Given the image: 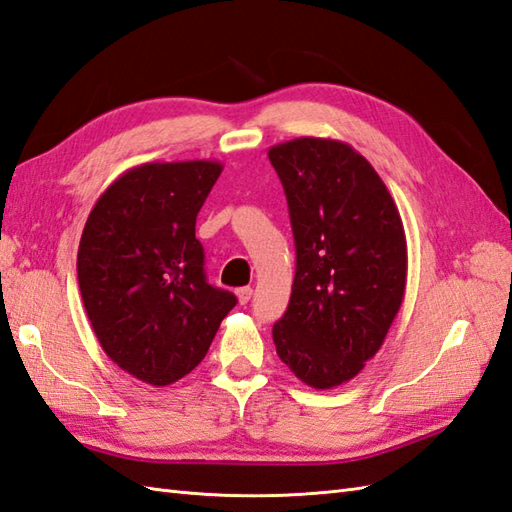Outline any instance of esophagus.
<instances>
[{"label":"esophagus","mask_w":512,"mask_h":512,"mask_svg":"<svg viewBox=\"0 0 512 512\" xmlns=\"http://www.w3.org/2000/svg\"><path fill=\"white\" fill-rule=\"evenodd\" d=\"M252 295H254L252 286H243V289L236 291V297H239V304H241V306H245V304L249 302V299H252Z\"/></svg>","instance_id":"esophagus-1"}]
</instances>
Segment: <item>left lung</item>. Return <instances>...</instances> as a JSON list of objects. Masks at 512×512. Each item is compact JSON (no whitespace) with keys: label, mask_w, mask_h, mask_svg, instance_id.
Listing matches in <instances>:
<instances>
[{"label":"left lung","mask_w":512,"mask_h":512,"mask_svg":"<svg viewBox=\"0 0 512 512\" xmlns=\"http://www.w3.org/2000/svg\"><path fill=\"white\" fill-rule=\"evenodd\" d=\"M267 154L289 202L297 252L291 302L273 343L304 384L334 389L378 354L404 302V223L352 145L299 136Z\"/></svg>","instance_id":"1"}]
</instances>
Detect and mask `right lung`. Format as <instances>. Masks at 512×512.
<instances>
[{"label": "right lung", "mask_w": 512, "mask_h": 512, "mask_svg": "<svg viewBox=\"0 0 512 512\" xmlns=\"http://www.w3.org/2000/svg\"><path fill=\"white\" fill-rule=\"evenodd\" d=\"M217 160L143 162L99 195L78 247V284L106 356L136 380L167 386L206 356L230 291L210 286L195 239Z\"/></svg>", "instance_id": "right-lung-1"}]
</instances>
